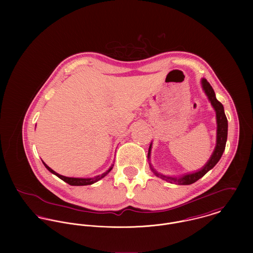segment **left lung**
I'll return each instance as SVG.
<instances>
[{
  "label": "left lung",
  "mask_w": 253,
  "mask_h": 253,
  "mask_svg": "<svg viewBox=\"0 0 253 253\" xmlns=\"http://www.w3.org/2000/svg\"><path fill=\"white\" fill-rule=\"evenodd\" d=\"M201 84H202V87L203 90L205 91L206 95L208 96L212 108L214 109L215 114H216V146L214 148V151L212 153V155L211 156L210 160L208 161V163L199 170L194 171V172H190V173H185L181 176H169V175H165L159 171H157L151 162H150V158H151V150H152V142L149 147V151H148V160H149V165H150V169L153 171V173L162 178L163 180L168 181L169 183H174L177 185H190L195 183L196 181L199 180L200 178H202L208 171H210L211 169H213L215 167L217 163L219 162V160L221 159L223 152L225 150V146L227 142V135H228V121L224 112V107L223 105L218 101L215 96V92L212 88V86L211 85V84L206 80V79H202L201 80Z\"/></svg>",
  "instance_id": "left-lung-1"
}]
</instances>
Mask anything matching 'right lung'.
<instances>
[{
	"instance_id": "1",
	"label": "right lung",
	"mask_w": 253,
	"mask_h": 253,
	"mask_svg": "<svg viewBox=\"0 0 253 253\" xmlns=\"http://www.w3.org/2000/svg\"><path fill=\"white\" fill-rule=\"evenodd\" d=\"M42 164H43V166L45 167V169H46L48 171H50L52 174L56 175V176L59 177L61 180L68 183V184L71 185V186H85V185H91V184H93V183H95V182L102 179L103 177H105V176L108 174L109 172L112 170V169H113V167H114V164H113V165L109 168L108 170H106L105 172H103V173L100 174V175H97V176H94V177H90V178H81V177H67V176L60 175L59 173H57V172H55L53 169H50L47 165H45L43 162H42Z\"/></svg>"
}]
</instances>
